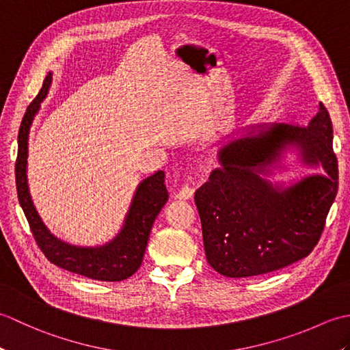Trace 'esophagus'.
Here are the masks:
<instances>
[{
  "label": "esophagus",
  "mask_w": 350,
  "mask_h": 350,
  "mask_svg": "<svg viewBox=\"0 0 350 350\" xmlns=\"http://www.w3.org/2000/svg\"><path fill=\"white\" fill-rule=\"evenodd\" d=\"M192 197H194V188H191L189 185H185V187H182L176 194V198L179 200H189Z\"/></svg>",
  "instance_id": "1"
}]
</instances>
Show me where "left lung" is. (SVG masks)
Instances as JSON below:
<instances>
[{"label":"left lung","mask_w":350,"mask_h":350,"mask_svg":"<svg viewBox=\"0 0 350 350\" xmlns=\"http://www.w3.org/2000/svg\"><path fill=\"white\" fill-rule=\"evenodd\" d=\"M288 142L298 144L308 161L321 163L329 176L308 178L282 193L260 180L262 165ZM219 159L221 167L196 191L206 257L213 269L245 278L307 257L321 239L338 189L332 122L323 103L307 128L273 124L233 141Z\"/></svg>","instance_id":"obj_1"}]
</instances>
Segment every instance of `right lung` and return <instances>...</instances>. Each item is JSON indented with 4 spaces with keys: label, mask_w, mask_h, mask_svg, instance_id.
I'll return each instance as SVG.
<instances>
[{
    "label": "right lung",
    "mask_w": 350,
    "mask_h": 350,
    "mask_svg": "<svg viewBox=\"0 0 350 350\" xmlns=\"http://www.w3.org/2000/svg\"><path fill=\"white\" fill-rule=\"evenodd\" d=\"M51 81L52 75L48 73L39 94L28 105L19 128L14 176H16V191L21 207L25 213L37 247L40 248L51 263L92 280H126L135 273L141 266L153 222L168 200V192L165 183H163L165 174H163V171H158V173L141 182L137 194L133 197L123 230L113 242L105 245V247L78 248L55 239L37 215L27 185V144L29 126H31L36 113L39 111L40 102L48 94Z\"/></svg>",
    "instance_id": "right-lung-1"
}]
</instances>
